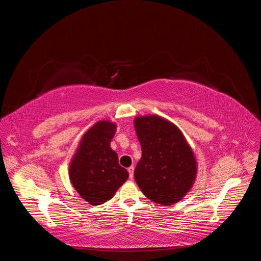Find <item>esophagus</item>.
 Here are the masks:
<instances>
[{"label": "esophagus", "instance_id": "esophagus-1", "mask_svg": "<svg viewBox=\"0 0 261 261\" xmlns=\"http://www.w3.org/2000/svg\"><path fill=\"white\" fill-rule=\"evenodd\" d=\"M127 170H128V173H129V178H133L134 177V170H135V168H134L132 165V167H129Z\"/></svg>", "mask_w": 261, "mask_h": 261}]
</instances>
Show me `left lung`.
I'll return each mask as SVG.
<instances>
[{"mask_svg":"<svg viewBox=\"0 0 261 261\" xmlns=\"http://www.w3.org/2000/svg\"><path fill=\"white\" fill-rule=\"evenodd\" d=\"M135 129L141 146L135 180L148 199L163 206L179 201L196 177L193 150L174 124L156 115L137 116Z\"/></svg>","mask_w":261,"mask_h":261,"instance_id":"left-lung-1","label":"left lung"}]
</instances>
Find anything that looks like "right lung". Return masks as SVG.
Wrapping results in <instances>:
<instances>
[{"mask_svg": "<svg viewBox=\"0 0 261 261\" xmlns=\"http://www.w3.org/2000/svg\"><path fill=\"white\" fill-rule=\"evenodd\" d=\"M116 125L101 121L85 133L69 167V178L83 198L98 206L113 198L118 187L128 178V172L118 164L110 143Z\"/></svg>", "mask_w": 261, "mask_h": 261, "instance_id": "right-lung-1", "label": "right lung"}]
</instances>
